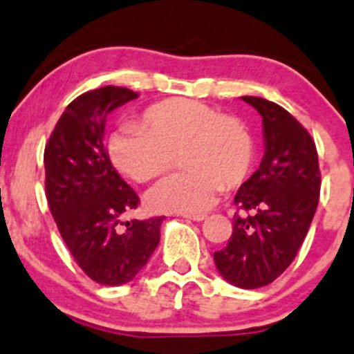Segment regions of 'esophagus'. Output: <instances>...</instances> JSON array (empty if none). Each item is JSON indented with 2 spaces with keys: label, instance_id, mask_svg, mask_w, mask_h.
Segmentation results:
<instances>
[{
  "label": "esophagus",
  "instance_id": "1",
  "mask_svg": "<svg viewBox=\"0 0 354 354\" xmlns=\"http://www.w3.org/2000/svg\"><path fill=\"white\" fill-rule=\"evenodd\" d=\"M183 217H185V218H189V221H193V222H202L203 218H205V215H203V214H195V215L185 214Z\"/></svg>",
  "mask_w": 354,
  "mask_h": 354
}]
</instances>
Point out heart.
I'll use <instances>...</instances> for the list:
<instances>
[{"mask_svg":"<svg viewBox=\"0 0 354 354\" xmlns=\"http://www.w3.org/2000/svg\"><path fill=\"white\" fill-rule=\"evenodd\" d=\"M113 165L139 183L166 174L183 152L185 173L167 178L149 195L161 212L200 214L225 188L244 183L254 162V146L237 118L195 100H166L149 106L142 127L124 125L110 137Z\"/></svg>","mask_w":354,"mask_h":354,"instance_id":"1","label":"heart"}]
</instances>
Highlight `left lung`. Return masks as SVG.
<instances>
[{"label": "left lung", "instance_id": "8db88e82", "mask_svg": "<svg viewBox=\"0 0 354 354\" xmlns=\"http://www.w3.org/2000/svg\"><path fill=\"white\" fill-rule=\"evenodd\" d=\"M243 100L263 118L265 156L234 198L251 215H234L232 236L214 261L229 283L259 288L295 259L317 210L321 171L315 142L297 118L265 98Z\"/></svg>", "mask_w": 354, "mask_h": 354}]
</instances>
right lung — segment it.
Masks as SVG:
<instances>
[{
    "label": "right lung",
    "mask_w": 354,
    "mask_h": 354,
    "mask_svg": "<svg viewBox=\"0 0 354 354\" xmlns=\"http://www.w3.org/2000/svg\"><path fill=\"white\" fill-rule=\"evenodd\" d=\"M127 88L103 86L69 103L44 152L50 214L74 261L93 281L129 283L159 244L165 217L122 222L139 196L111 166L103 137L110 111L137 98Z\"/></svg>",
    "instance_id": "1"
}]
</instances>
